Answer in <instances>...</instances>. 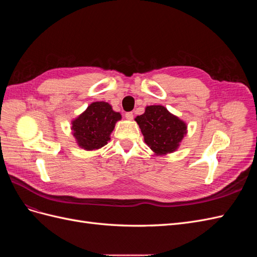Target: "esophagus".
I'll return each mask as SVG.
<instances>
[{
    "mask_svg": "<svg viewBox=\"0 0 257 257\" xmlns=\"http://www.w3.org/2000/svg\"><path fill=\"white\" fill-rule=\"evenodd\" d=\"M125 118L127 119V120H133V118H134V114H133V112H126L125 113Z\"/></svg>",
    "mask_w": 257,
    "mask_h": 257,
    "instance_id": "34e87169",
    "label": "esophagus"
}]
</instances>
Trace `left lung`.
Wrapping results in <instances>:
<instances>
[{"mask_svg":"<svg viewBox=\"0 0 257 257\" xmlns=\"http://www.w3.org/2000/svg\"><path fill=\"white\" fill-rule=\"evenodd\" d=\"M135 121L142 130L145 143L159 157L177 151L188 133L186 123L162 105L147 106Z\"/></svg>","mask_w":257,"mask_h":257,"instance_id":"1","label":"left lung"}]
</instances>
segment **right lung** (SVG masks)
Segmentation results:
<instances>
[{
	"instance_id": "right-lung-1",
	"label": "right lung",
	"mask_w": 257,
	"mask_h": 257,
	"mask_svg": "<svg viewBox=\"0 0 257 257\" xmlns=\"http://www.w3.org/2000/svg\"><path fill=\"white\" fill-rule=\"evenodd\" d=\"M121 113L106 102H93L72 120L71 130L76 143L85 151H94L107 145Z\"/></svg>"
}]
</instances>
